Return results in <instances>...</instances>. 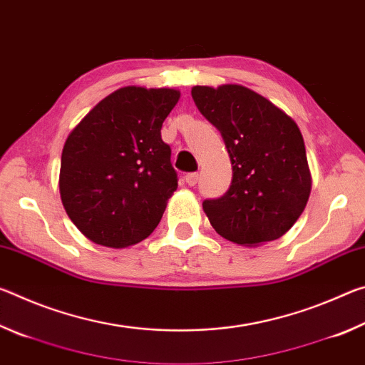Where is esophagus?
<instances>
[{"label":"esophagus","instance_id":"1","mask_svg":"<svg viewBox=\"0 0 365 365\" xmlns=\"http://www.w3.org/2000/svg\"><path fill=\"white\" fill-rule=\"evenodd\" d=\"M185 180H187V183L190 185V187H195V185L197 183V180H200V174H197V172H191V174H187V177H185Z\"/></svg>","mask_w":365,"mask_h":365}]
</instances>
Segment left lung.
<instances>
[{
  "instance_id": "left-lung-1",
  "label": "left lung",
  "mask_w": 365,
  "mask_h": 365,
  "mask_svg": "<svg viewBox=\"0 0 365 365\" xmlns=\"http://www.w3.org/2000/svg\"><path fill=\"white\" fill-rule=\"evenodd\" d=\"M196 108L220 132L232 185L202 209L220 237L242 246L280 238L304 211L311 170L299 127L267 98L243 85L191 88Z\"/></svg>"
}]
</instances>
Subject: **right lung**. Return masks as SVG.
Instances as JSON below:
<instances>
[{
  "label": "right lung",
  "mask_w": 365,
  "mask_h": 365,
  "mask_svg": "<svg viewBox=\"0 0 365 365\" xmlns=\"http://www.w3.org/2000/svg\"><path fill=\"white\" fill-rule=\"evenodd\" d=\"M180 100L174 88L123 86L104 98L67 137L59 193L91 242L127 248L150 237L177 190L160 127Z\"/></svg>",
  "instance_id": "obj_1"
}]
</instances>
